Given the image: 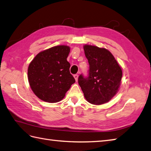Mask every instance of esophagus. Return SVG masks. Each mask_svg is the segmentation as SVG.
Here are the masks:
<instances>
[{"instance_id":"34e87169","label":"esophagus","mask_w":151,"mask_h":151,"mask_svg":"<svg viewBox=\"0 0 151 151\" xmlns=\"http://www.w3.org/2000/svg\"><path fill=\"white\" fill-rule=\"evenodd\" d=\"M73 77H74V78L76 79V81H78V74H75L74 76H73Z\"/></svg>"}]
</instances>
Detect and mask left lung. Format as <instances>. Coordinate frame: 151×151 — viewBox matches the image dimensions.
I'll return each mask as SVG.
<instances>
[{"instance_id":"obj_1","label":"left lung","mask_w":151,"mask_h":151,"mask_svg":"<svg viewBox=\"0 0 151 151\" xmlns=\"http://www.w3.org/2000/svg\"><path fill=\"white\" fill-rule=\"evenodd\" d=\"M89 64L87 78L82 74L78 83L89 103L100 105L109 101L117 93L122 76L121 68L109 51L97 46L85 45Z\"/></svg>"}]
</instances>
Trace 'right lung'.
I'll return each mask as SVG.
<instances>
[{
  "label": "right lung",
  "instance_id": "obj_1",
  "mask_svg": "<svg viewBox=\"0 0 151 151\" xmlns=\"http://www.w3.org/2000/svg\"><path fill=\"white\" fill-rule=\"evenodd\" d=\"M70 51L69 46H55L41 51L30 63L29 85L40 100L50 103L60 101L76 82L67 61Z\"/></svg>",
  "mask_w": 151,
  "mask_h": 151
}]
</instances>
